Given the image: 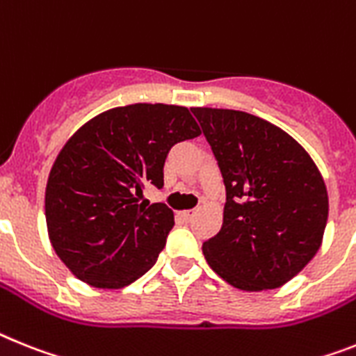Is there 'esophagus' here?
Segmentation results:
<instances>
[{"mask_svg": "<svg viewBox=\"0 0 356 356\" xmlns=\"http://www.w3.org/2000/svg\"><path fill=\"white\" fill-rule=\"evenodd\" d=\"M195 215V211L193 210H184V211H179V217L183 220H192V217Z\"/></svg>", "mask_w": 356, "mask_h": 356, "instance_id": "esophagus-1", "label": "esophagus"}]
</instances>
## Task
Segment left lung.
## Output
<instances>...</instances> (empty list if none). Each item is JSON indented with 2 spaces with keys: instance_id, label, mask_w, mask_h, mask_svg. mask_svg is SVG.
Returning a JSON list of instances; mask_svg holds the SVG:
<instances>
[{
  "instance_id": "left-lung-1",
  "label": "left lung",
  "mask_w": 356,
  "mask_h": 356,
  "mask_svg": "<svg viewBox=\"0 0 356 356\" xmlns=\"http://www.w3.org/2000/svg\"><path fill=\"white\" fill-rule=\"evenodd\" d=\"M226 188L222 228L202 244L215 273L244 291L275 289L312 261L327 222L321 172L284 130L238 110L192 108Z\"/></svg>"
}]
</instances>
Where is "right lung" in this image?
<instances>
[{"mask_svg": "<svg viewBox=\"0 0 356 356\" xmlns=\"http://www.w3.org/2000/svg\"><path fill=\"white\" fill-rule=\"evenodd\" d=\"M201 136L190 110L137 103L85 122L50 170L44 215L54 252L77 279L119 289L150 270L173 228L164 202H139L163 188L170 148Z\"/></svg>", "mask_w": 356, "mask_h": 356, "instance_id": "obj_1", "label": "right lung"}]
</instances>
